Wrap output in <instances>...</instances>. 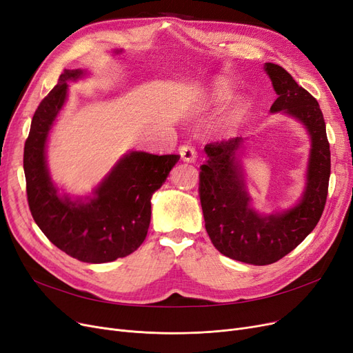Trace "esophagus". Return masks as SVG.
<instances>
[{
    "label": "esophagus",
    "instance_id": "34e87169",
    "mask_svg": "<svg viewBox=\"0 0 353 353\" xmlns=\"http://www.w3.org/2000/svg\"><path fill=\"white\" fill-rule=\"evenodd\" d=\"M179 152L181 155V159H183L188 163H193L194 159H196V151H194V148L192 145H189V143H185V145H181L179 148Z\"/></svg>",
    "mask_w": 353,
    "mask_h": 353
}]
</instances>
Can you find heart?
Instances as JSON below:
<instances>
[{
  "mask_svg": "<svg viewBox=\"0 0 353 353\" xmlns=\"http://www.w3.org/2000/svg\"><path fill=\"white\" fill-rule=\"evenodd\" d=\"M228 87L223 83V81H219V83H216L215 85H214V96L216 97V99H224V97H227L228 96Z\"/></svg>",
  "mask_w": 353,
  "mask_h": 353,
  "instance_id": "heart-1",
  "label": "heart"
}]
</instances>
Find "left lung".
<instances>
[{
	"label": "left lung",
	"instance_id": "1",
	"mask_svg": "<svg viewBox=\"0 0 353 353\" xmlns=\"http://www.w3.org/2000/svg\"><path fill=\"white\" fill-rule=\"evenodd\" d=\"M278 99L272 112L301 121L311 135L308 183L303 201L283 214L260 216L249 206L236 152L241 138L206 143V163L199 172V198L205 228L215 249L250 265H270L292 252L316 228L327 201L330 143L319 101L298 85L281 65H265Z\"/></svg>",
	"mask_w": 353,
	"mask_h": 353
}]
</instances>
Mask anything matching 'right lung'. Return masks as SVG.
Wrapping results in <instances>:
<instances>
[{
  "instance_id": "1",
  "label": "right lung",
  "mask_w": 353,
  "mask_h": 353,
  "mask_svg": "<svg viewBox=\"0 0 353 353\" xmlns=\"http://www.w3.org/2000/svg\"><path fill=\"white\" fill-rule=\"evenodd\" d=\"M81 74L65 70L33 114L23 155L26 193L34 223L52 244L80 262L106 263L134 253L145 240L152 193L163 186L180 155L132 151L87 203L59 198L46 170L45 143L67 99V81Z\"/></svg>"
}]
</instances>
